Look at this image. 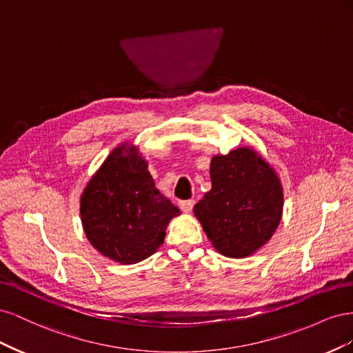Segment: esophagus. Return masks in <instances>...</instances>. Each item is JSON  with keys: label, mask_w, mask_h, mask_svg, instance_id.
I'll list each match as a JSON object with an SVG mask.
<instances>
[{"label": "esophagus", "mask_w": 353, "mask_h": 353, "mask_svg": "<svg viewBox=\"0 0 353 353\" xmlns=\"http://www.w3.org/2000/svg\"><path fill=\"white\" fill-rule=\"evenodd\" d=\"M194 206V200H184V201H179V209L183 210L184 213H190L193 210Z\"/></svg>", "instance_id": "obj_1"}]
</instances>
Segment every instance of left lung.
<instances>
[{
    "instance_id": "1",
    "label": "left lung",
    "mask_w": 353,
    "mask_h": 353,
    "mask_svg": "<svg viewBox=\"0 0 353 353\" xmlns=\"http://www.w3.org/2000/svg\"><path fill=\"white\" fill-rule=\"evenodd\" d=\"M212 188L194 206L212 245L227 258H248L268 243L283 216V185L252 147L210 160Z\"/></svg>"
}]
</instances>
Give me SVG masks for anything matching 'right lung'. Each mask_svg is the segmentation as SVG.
Instances as JSON below:
<instances>
[{
	"mask_svg": "<svg viewBox=\"0 0 353 353\" xmlns=\"http://www.w3.org/2000/svg\"><path fill=\"white\" fill-rule=\"evenodd\" d=\"M147 168L138 148L122 143L81 196L85 236L95 250L122 265L138 263L156 253L169 221L181 213L160 194Z\"/></svg>",
	"mask_w": 353,
	"mask_h": 353,
	"instance_id": "right-lung-1",
	"label": "right lung"
}]
</instances>
